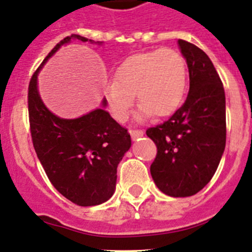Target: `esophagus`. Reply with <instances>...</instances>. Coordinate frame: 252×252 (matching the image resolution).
Listing matches in <instances>:
<instances>
[{
    "mask_svg": "<svg viewBox=\"0 0 252 252\" xmlns=\"http://www.w3.org/2000/svg\"><path fill=\"white\" fill-rule=\"evenodd\" d=\"M130 135L132 137V140H136L139 137L144 136V131L143 130H131Z\"/></svg>",
    "mask_w": 252,
    "mask_h": 252,
    "instance_id": "1",
    "label": "esophagus"
}]
</instances>
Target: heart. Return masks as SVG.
Masks as SVG:
<instances>
[{"label":"heart","instance_id":"obj_1","mask_svg":"<svg viewBox=\"0 0 252 252\" xmlns=\"http://www.w3.org/2000/svg\"><path fill=\"white\" fill-rule=\"evenodd\" d=\"M116 80L105 84L104 95L111 115L125 122L134 104L140 102L135 118L144 121L154 113L172 115L181 105L188 85V64L184 56L163 48L131 56L115 72Z\"/></svg>","mask_w":252,"mask_h":252}]
</instances>
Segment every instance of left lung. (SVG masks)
<instances>
[{
	"mask_svg": "<svg viewBox=\"0 0 252 252\" xmlns=\"http://www.w3.org/2000/svg\"><path fill=\"white\" fill-rule=\"evenodd\" d=\"M190 76L189 95L169 120L147 130L157 145L150 173L172 197L192 196L209 184L225 148V95L210 59L199 47L178 39Z\"/></svg>",
	"mask_w": 252,
	"mask_h": 252,
	"instance_id": "left-lung-1",
	"label": "left lung"
}]
</instances>
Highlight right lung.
<instances>
[{"instance_id": "add662e5", "label": "right lung", "mask_w": 252, "mask_h": 252, "mask_svg": "<svg viewBox=\"0 0 252 252\" xmlns=\"http://www.w3.org/2000/svg\"><path fill=\"white\" fill-rule=\"evenodd\" d=\"M72 40L103 44L79 34L56 44L30 80V131L36 157L56 190L76 205L93 206L105 203L115 192L118 163L130 149L131 137L105 111V98L100 108L77 118L59 117L43 103L38 90L39 71L62 46Z\"/></svg>"}]
</instances>
